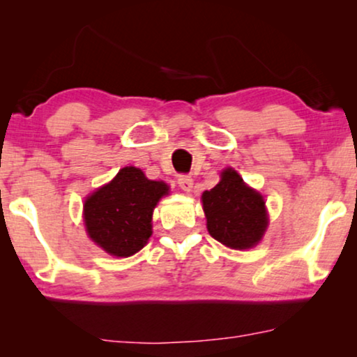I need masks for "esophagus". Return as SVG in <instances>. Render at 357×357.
<instances>
[{
    "instance_id": "1",
    "label": "esophagus",
    "mask_w": 357,
    "mask_h": 357,
    "mask_svg": "<svg viewBox=\"0 0 357 357\" xmlns=\"http://www.w3.org/2000/svg\"><path fill=\"white\" fill-rule=\"evenodd\" d=\"M178 187L183 190V192L190 193L193 188V178L188 177V175H180L178 177Z\"/></svg>"
}]
</instances>
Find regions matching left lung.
<instances>
[{"label": "left lung", "mask_w": 357, "mask_h": 357, "mask_svg": "<svg viewBox=\"0 0 357 357\" xmlns=\"http://www.w3.org/2000/svg\"><path fill=\"white\" fill-rule=\"evenodd\" d=\"M206 227L213 238L236 250L255 247L268 227L265 199L234 169L221 172L216 187L202 195Z\"/></svg>", "instance_id": "obj_1"}]
</instances>
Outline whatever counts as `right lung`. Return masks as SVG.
Listing matches in <instances>:
<instances>
[{
	"label": "right lung",
	"mask_w": 357,
	"mask_h": 357,
	"mask_svg": "<svg viewBox=\"0 0 357 357\" xmlns=\"http://www.w3.org/2000/svg\"><path fill=\"white\" fill-rule=\"evenodd\" d=\"M169 195V185L146 177L141 169L123 167L112 182L84 202V226L91 241L114 257H131L153 234V211Z\"/></svg>",
	"instance_id": "add662e5"
}]
</instances>
